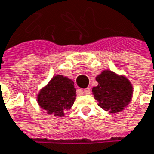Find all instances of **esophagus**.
Here are the masks:
<instances>
[{"instance_id": "1", "label": "esophagus", "mask_w": 154, "mask_h": 154, "mask_svg": "<svg viewBox=\"0 0 154 154\" xmlns=\"http://www.w3.org/2000/svg\"><path fill=\"white\" fill-rule=\"evenodd\" d=\"M83 92H84L85 94H90V93H91V89H90V88H85V89L83 90Z\"/></svg>"}]
</instances>
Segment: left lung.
I'll return each mask as SVG.
<instances>
[{"label":"left lung","mask_w":154,"mask_h":154,"mask_svg":"<svg viewBox=\"0 0 154 154\" xmlns=\"http://www.w3.org/2000/svg\"><path fill=\"white\" fill-rule=\"evenodd\" d=\"M96 81L98 85L92 88V94L102 109L109 114H116L130 104L133 86L125 76L106 69L96 77Z\"/></svg>","instance_id":"obj_1"}]
</instances>
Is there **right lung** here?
<instances>
[{
	"label": "right lung",
	"mask_w": 154,
	"mask_h": 154,
	"mask_svg": "<svg viewBox=\"0 0 154 154\" xmlns=\"http://www.w3.org/2000/svg\"><path fill=\"white\" fill-rule=\"evenodd\" d=\"M76 96L74 82L63 75H56L38 91L37 101L48 114L61 117L64 116V111L71 108Z\"/></svg>",
	"instance_id": "add662e5"
}]
</instances>
